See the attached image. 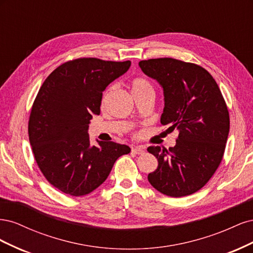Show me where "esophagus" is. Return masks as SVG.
<instances>
[{"label":"esophagus","mask_w":253,"mask_h":253,"mask_svg":"<svg viewBox=\"0 0 253 253\" xmlns=\"http://www.w3.org/2000/svg\"><path fill=\"white\" fill-rule=\"evenodd\" d=\"M132 152L135 153V154L141 155V154H143V153H144V149H143V147H134L132 149Z\"/></svg>","instance_id":"esophagus-1"}]
</instances>
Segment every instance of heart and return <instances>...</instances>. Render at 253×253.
Segmentation results:
<instances>
[{
    "mask_svg": "<svg viewBox=\"0 0 253 253\" xmlns=\"http://www.w3.org/2000/svg\"><path fill=\"white\" fill-rule=\"evenodd\" d=\"M131 87H132V93L133 95L135 94H139L142 93V91L145 90H152L151 84L143 78H134L131 82ZM113 90V86H110L108 89L104 91L103 97H102V104H104L106 101H108V98L111 94V91Z\"/></svg>",
    "mask_w": 253,
    "mask_h": 253,
    "instance_id": "heart-1",
    "label": "heart"
}]
</instances>
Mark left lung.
I'll return each instance as SVG.
<instances>
[{
	"label": "left lung",
	"mask_w": 253,
	"mask_h": 253,
	"mask_svg": "<svg viewBox=\"0 0 253 253\" xmlns=\"http://www.w3.org/2000/svg\"><path fill=\"white\" fill-rule=\"evenodd\" d=\"M139 67L164 90L162 125L179 132L169 151L158 145L148 148L158 160L157 169L148 179L168 196L193 194L208 182L223 159L230 128L223 95L200 65L159 58L140 61Z\"/></svg>",
	"instance_id": "left-lung-1"
}]
</instances>
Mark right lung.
Segmentation results:
<instances>
[{
	"label": "right lung",
	"instance_id": "1",
	"mask_svg": "<svg viewBox=\"0 0 253 253\" xmlns=\"http://www.w3.org/2000/svg\"><path fill=\"white\" fill-rule=\"evenodd\" d=\"M131 61L81 58L57 67L42 84L28 122L35 159L49 183L73 196L93 192L121 155L131 149L114 141L90 145L88 125L100 114L102 93L126 74Z\"/></svg>",
	"mask_w": 253,
	"mask_h": 253
}]
</instances>
